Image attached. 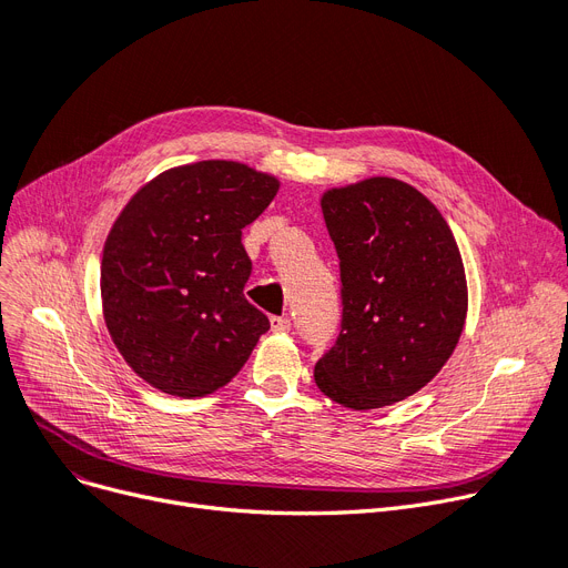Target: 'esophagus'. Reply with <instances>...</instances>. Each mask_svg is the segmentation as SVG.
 I'll return each instance as SVG.
<instances>
[{"label": "esophagus", "mask_w": 568, "mask_h": 568, "mask_svg": "<svg viewBox=\"0 0 568 568\" xmlns=\"http://www.w3.org/2000/svg\"><path fill=\"white\" fill-rule=\"evenodd\" d=\"M268 325H271V332H276V334H285V332H290V320L287 317H281V315H274L268 320Z\"/></svg>", "instance_id": "34e87169"}]
</instances>
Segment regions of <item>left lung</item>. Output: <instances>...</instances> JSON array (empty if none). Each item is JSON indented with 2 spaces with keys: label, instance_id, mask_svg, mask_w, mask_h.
<instances>
[{
  "label": "left lung",
  "instance_id": "1",
  "mask_svg": "<svg viewBox=\"0 0 568 568\" xmlns=\"http://www.w3.org/2000/svg\"><path fill=\"white\" fill-rule=\"evenodd\" d=\"M341 268L343 323L315 364V385L351 410L420 392L464 332L468 290L459 245L427 196L372 176L320 196Z\"/></svg>",
  "mask_w": 568,
  "mask_h": 568
}]
</instances>
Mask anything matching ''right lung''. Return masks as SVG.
<instances>
[{
	"mask_svg": "<svg viewBox=\"0 0 568 568\" xmlns=\"http://www.w3.org/2000/svg\"><path fill=\"white\" fill-rule=\"evenodd\" d=\"M276 176L234 160L171 166L122 206L102 253V313L118 353L171 397H206L248 362L268 320L243 297L241 230Z\"/></svg>",
	"mask_w": 568,
	"mask_h": 568,
	"instance_id": "right-lung-1",
	"label": "right lung"
}]
</instances>
